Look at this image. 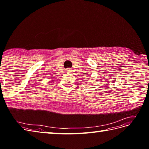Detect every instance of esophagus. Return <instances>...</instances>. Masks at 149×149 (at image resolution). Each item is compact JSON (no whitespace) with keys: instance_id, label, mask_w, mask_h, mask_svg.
I'll return each mask as SVG.
<instances>
[{"instance_id":"34e87169","label":"esophagus","mask_w":149,"mask_h":149,"mask_svg":"<svg viewBox=\"0 0 149 149\" xmlns=\"http://www.w3.org/2000/svg\"><path fill=\"white\" fill-rule=\"evenodd\" d=\"M71 71V70L70 69V68H67L66 69V72H68V73H70V72Z\"/></svg>"}]
</instances>
